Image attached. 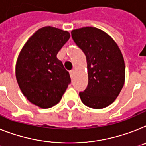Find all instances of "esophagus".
Masks as SVG:
<instances>
[{"label":"esophagus","mask_w":146,"mask_h":146,"mask_svg":"<svg viewBox=\"0 0 146 146\" xmlns=\"http://www.w3.org/2000/svg\"><path fill=\"white\" fill-rule=\"evenodd\" d=\"M70 75L71 78H73V76H74V75H75V70H73L70 71Z\"/></svg>","instance_id":"obj_1"}]
</instances>
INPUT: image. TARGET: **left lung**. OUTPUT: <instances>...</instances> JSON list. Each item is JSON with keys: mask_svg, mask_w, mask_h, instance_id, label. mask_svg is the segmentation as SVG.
I'll use <instances>...</instances> for the list:
<instances>
[{"mask_svg": "<svg viewBox=\"0 0 146 146\" xmlns=\"http://www.w3.org/2000/svg\"><path fill=\"white\" fill-rule=\"evenodd\" d=\"M74 42L87 59L88 84L79 93L84 105L101 109L112 104L120 93L125 79V67L120 49L103 30L93 27L73 29Z\"/></svg>", "mask_w": 146, "mask_h": 146, "instance_id": "left-lung-1", "label": "left lung"}]
</instances>
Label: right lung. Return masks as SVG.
<instances>
[{"mask_svg":"<svg viewBox=\"0 0 146 146\" xmlns=\"http://www.w3.org/2000/svg\"><path fill=\"white\" fill-rule=\"evenodd\" d=\"M70 35L53 27L38 29L22 47L15 65L18 86L31 103L41 108L58 104L70 76L56 56Z\"/></svg>","mask_w":146,"mask_h":146,"instance_id":"1","label":"right lung"}]
</instances>
